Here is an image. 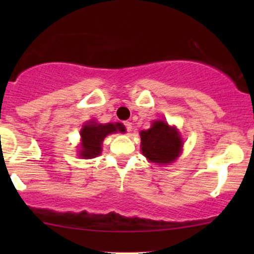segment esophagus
Segmentation results:
<instances>
[{
  "label": "esophagus",
  "mask_w": 254,
  "mask_h": 254,
  "mask_svg": "<svg viewBox=\"0 0 254 254\" xmlns=\"http://www.w3.org/2000/svg\"><path fill=\"white\" fill-rule=\"evenodd\" d=\"M124 125L125 127H126L127 131H131V129H133V127H131V123H129V121H125Z\"/></svg>",
  "instance_id": "obj_1"
}]
</instances>
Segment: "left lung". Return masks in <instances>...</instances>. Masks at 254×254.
I'll use <instances>...</instances> for the list:
<instances>
[{
    "mask_svg": "<svg viewBox=\"0 0 254 254\" xmlns=\"http://www.w3.org/2000/svg\"><path fill=\"white\" fill-rule=\"evenodd\" d=\"M141 151L149 162L168 165L173 163L183 149V138L176 127L164 120H156L149 129L141 130Z\"/></svg>",
    "mask_w": 254,
    "mask_h": 254,
    "instance_id": "obj_1",
    "label": "left lung"
}]
</instances>
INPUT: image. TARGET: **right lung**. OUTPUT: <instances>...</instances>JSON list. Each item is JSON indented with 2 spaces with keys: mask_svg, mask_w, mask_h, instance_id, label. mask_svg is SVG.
<instances>
[{
  "mask_svg": "<svg viewBox=\"0 0 254 254\" xmlns=\"http://www.w3.org/2000/svg\"><path fill=\"white\" fill-rule=\"evenodd\" d=\"M125 133L126 128L123 124H97L96 121H89L81 129V150L79 157L88 159L95 158L102 154V144L104 138L112 133Z\"/></svg>",
  "mask_w": 254,
  "mask_h": 254,
  "instance_id": "add662e5",
  "label": "right lung"
}]
</instances>
